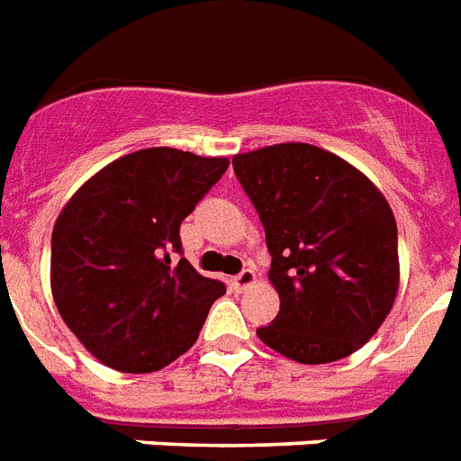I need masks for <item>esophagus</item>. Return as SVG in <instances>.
<instances>
[{
  "label": "esophagus",
  "mask_w": 461,
  "mask_h": 461,
  "mask_svg": "<svg viewBox=\"0 0 461 461\" xmlns=\"http://www.w3.org/2000/svg\"><path fill=\"white\" fill-rule=\"evenodd\" d=\"M254 283H257V273H254L252 268H245V271L240 273V276H235L233 280H230V285H233L235 292H245L247 287H252Z\"/></svg>",
  "instance_id": "1"
}]
</instances>
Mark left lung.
Masks as SVG:
<instances>
[{
  "instance_id": "1",
  "label": "left lung",
  "mask_w": 461,
  "mask_h": 461,
  "mask_svg": "<svg viewBox=\"0 0 461 461\" xmlns=\"http://www.w3.org/2000/svg\"><path fill=\"white\" fill-rule=\"evenodd\" d=\"M233 169L266 228L280 296L258 339L285 358L325 365L356 353L393 308L398 230L382 190L311 143L240 153Z\"/></svg>"
}]
</instances>
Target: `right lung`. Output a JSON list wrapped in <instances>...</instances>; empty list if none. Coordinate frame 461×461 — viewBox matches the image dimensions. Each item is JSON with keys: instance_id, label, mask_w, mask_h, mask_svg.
Wrapping results in <instances>:
<instances>
[{"instance_id": "add662e5", "label": "right lung", "mask_w": 461, "mask_h": 461, "mask_svg": "<svg viewBox=\"0 0 461 461\" xmlns=\"http://www.w3.org/2000/svg\"><path fill=\"white\" fill-rule=\"evenodd\" d=\"M228 158L176 148L122 155L86 178L51 235V294L86 351L127 375L184 356L226 287L171 252L178 228L228 169Z\"/></svg>"}]
</instances>
